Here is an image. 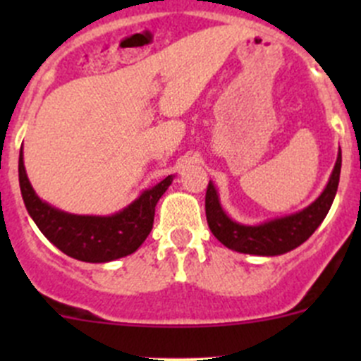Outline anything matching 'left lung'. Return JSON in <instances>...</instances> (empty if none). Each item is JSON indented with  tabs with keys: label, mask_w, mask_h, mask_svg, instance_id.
Instances as JSON below:
<instances>
[{
	"label": "left lung",
	"mask_w": 361,
	"mask_h": 361,
	"mask_svg": "<svg viewBox=\"0 0 361 361\" xmlns=\"http://www.w3.org/2000/svg\"><path fill=\"white\" fill-rule=\"evenodd\" d=\"M341 166L342 154L338 148L336 166L330 174L329 183L314 202L297 213L288 214V216L274 218V220L258 225H245L232 220L221 207L216 187L213 185V181H209L206 190L207 225L214 238L228 250L258 255V257H276V255L288 253L307 241L312 232L325 220L326 213L336 199Z\"/></svg>",
	"instance_id": "obj_1"
}]
</instances>
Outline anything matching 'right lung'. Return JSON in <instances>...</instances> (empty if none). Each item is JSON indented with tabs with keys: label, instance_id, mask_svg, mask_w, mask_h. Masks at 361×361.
Returning <instances> with one entry per match:
<instances>
[{
	"label": "right lung",
	"instance_id": "1",
	"mask_svg": "<svg viewBox=\"0 0 361 361\" xmlns=\"http://www.w3.org/2000/svg\"><path fill=\"white\" fill-rule=\"evenodd\" d=\"M173 174L143 190L127 207L110 216L73 214L50 206L36 195L19 155V185L25 209L42 234L68 257L90 264H104L134 253L154 227L155 206L173 183Z\"/></svg>",
	"mask_w": 361,
	"mask_h": 361
}]
</instances>
